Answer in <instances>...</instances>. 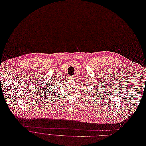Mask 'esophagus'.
Returning <instances> with one entry per match:
<instances>
[{"mask_svg": "<svg viewBox=\"0 0 146 146\" xmlns=\"http://www.w3.org/2000/svg\"><path fill=\"white\" fill-rule=\"evenodd\" d=\"M69 79H70V80H74V76H70V77H69Z\"/></svg>", "mask_w": 146, "mask_h": 146, "instance_id": "esophagus-1", "label": "esophagus"}]
</instances>
